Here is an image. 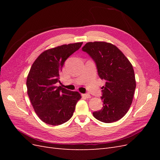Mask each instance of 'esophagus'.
I'll list each match as a JSON object with an SVG mask.
<instances>
[{
    "label": "esophagus",
    "mask_w": 160,
    "mask_h": 160,
    "mask_svg": "<svg viewBox=\"0 0 160 160\" xmlns=\"http://www.w3.org/2000/svg\"><path fill=\"white\" fill-rule=\"evenodd\" d=\"M82 96L84 97L85 98H91V95L89 93H85V94H82Z\"/></svg>",
    "instance_id": "34e87169"
}]
</instances>
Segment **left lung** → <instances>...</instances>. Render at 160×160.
Listing matches in <instances>:
<instances>
[{"label": "left lung", "mask_w": 160, "mask_h": 160, "mask_svg": "<svg viewBox=\"0 0 160 160\" xmlns=\"http://www.w3.org/2000/svg\"><path fill=\"white\" fill-rule=\"evenodd\" d=\"M95 61L98 75L105 81L103 86V108L93 113L104 123L122 119L132 105L136 87L132 63L118 48L106 42H89L82 48Z\"/></svg>", "instance_id": "obj_1"}]
</instances>
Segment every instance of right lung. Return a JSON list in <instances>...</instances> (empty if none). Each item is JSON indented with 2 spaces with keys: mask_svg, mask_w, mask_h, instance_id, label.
<instances>
[{
  "mask_svg": "<svg viewBox=\"0 0 160 160\" xmlns=\"http://www.w3.org/2000/svg\"><path fill=\"white\" fill-rule=\"evenodd\" d=\"M83 42L62 45L42 52L31 66L27 79V93L35 113L43 122L58 125L73 115L81 96L56 86L65 61Z\"/></svg>",
  "mask_w": 160,
  "mask_h": 160,
  "instance_id": "obj_1",
  "label": "right lung"
}]
</instances>
